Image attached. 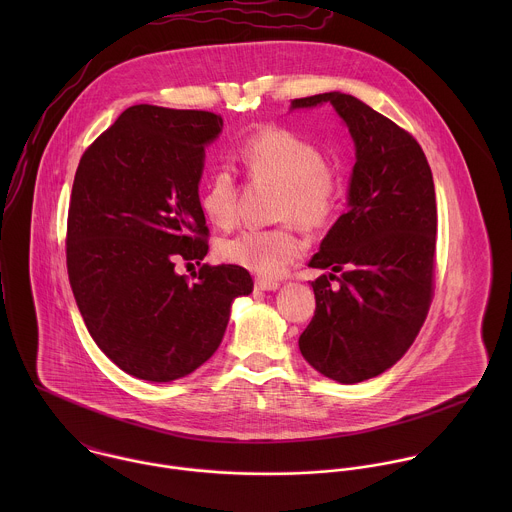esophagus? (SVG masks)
Returning a JSON list of instances; mask_svg holds the SVG:
<instances>
[{"label": "esophagus", "instance_id": "esophagus-1", "mask_svg": "<svg viewBox=\"0 0 512 512\" xmlns=\"http://www.w3.org/2000/svg\"><path fill=\"white\" fill-rule=\"evenodd\" d=\"M278 288H280V284L276 280H266V278L256 280V290H260V292H276Z\"/></svg>", "mask_w": 512, "mask_h": 512}]
</instances>
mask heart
<instances>
[{
	"label": "heart",
	"mask_w": 512,
	"mask_h": 512,
	"mask_svg": "<svg viewBox=\"0 0 512 512\" xmlns=\"http://www.w3.org/2000/svg\"><path fill=\"white\" fill-rule=\"evenodd\" d=\"M238 159L252 179L280 185L276 217L293 220L305 230H319L335 219L343 185L325 153L286 128L266 126L238 144ZM199 205L215 226L236 219V183L228 169H217L201 189ZM303 242L292 222L274 228H248L219 244L222 260L258 276L280 278L301 256Z\"/></svg>",
	"instance_id": "1"
}]
</instances>
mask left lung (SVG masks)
Returning <instances> with one entry per match:
<instances>
[{
	"instance_id": "8db88e82",
	"label": "left lung",
	"mask_w": 512,
	"mask_h": 512,
	"mask_svg": "<svg viewBox=\"0 0 512 512\" xmlns=\"http://www.w3.org/2000/svg\"><path fill=\"white\" fill-rule=\"evenodd\" d=\"M323 102L347 124L357 161L349 209L309 262L331 274L311 282L315 315L299 351L323 376L355 384L396 365L426 321L434 295L436 189L414 136L359 98L325 92L295 98L292 108Z\"/></svg>"
}]
</instances>
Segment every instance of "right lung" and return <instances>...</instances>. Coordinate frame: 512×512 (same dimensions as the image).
I'll return each instance as SVG.
<instances>
[{
	"label": "right lung",
	"mask_w": 512,
	"mask_h": 512,
	"mask_svg": "<svg viewBox=\"0 0 512 512\" xmlns=\"http://www.w3.org/2000/svg\"><path fill=\"white\" fill-rule=\"evenodd\" d=\"M220 130L213 112L138 104L82 153L74 175V299L100 351L142 380L171 382L207 363L232 301L254 288L234 264H203L195 282L175 272L209 252L199 181Z\"/></svg>",
	"instance_id": "right-lung-1"
}]
</instances>
